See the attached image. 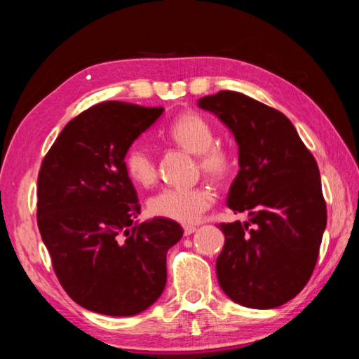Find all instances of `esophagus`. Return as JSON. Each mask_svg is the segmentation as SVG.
Segmentation results:
<instances>
[{"label": "esophagus", "mask_w": 359, "mask_h": 359, "mask_svg": "<svg viewBox=\"0 0 359 359\" xmlns=\"http://www.w3.org/2000/svg\"><path fill=\"white\" fill-rule=\"evenodd\" d=\"M194 231H196V226H193V224H187V226H184V234L185 236L193 234Z\"/></svg>", "instance_id": "34e87169"}]
</instances>
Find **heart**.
<instances>
[{"label": "heart", "mask_w": 359, "mask_h": 359, "mask_svg": "<svg viewBox=\"0 0 359 359\" xmlns=\"http://www.w3.org/2000/svg\"><path fill=\"white\" fill-rule=\"evenodd\" d=\"M166 137L190 154L198 155V165L204 174L224 179L234 166L231 150L215 144V130L209 120L196 112L175 117L166 128ZM126 174L139 185H151L156 179L155 156L145 145L135 142L125 151ZM214 203V194L205 187H165L149 199L151 215L179 223H193Z\"/></svg>", "instance_id": "heart-1"}]
</instances>
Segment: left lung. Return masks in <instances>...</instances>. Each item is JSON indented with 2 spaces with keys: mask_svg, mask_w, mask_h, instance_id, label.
Wrapping results in <instances>:
<instances>
[{
  "mask_svg": "<svg viewBox=\"0 0 359 359\" xmlns=\"http://www.w3.org/2000/svg\"><path fill=\"white\" fill-rule=\"evenodd\" d=\"M198 106L233 131L241 169L228 208L248 214L245 223L220 224L218 283L244 307L282 306L311 278L326 228L317 161L282 112L250 96L222 90Z\"/></svg>",
  "mask_w": 359,
  "mask_h": 359,
  "instance_id": "1",
  "label": "left lung"
}]
</instances>
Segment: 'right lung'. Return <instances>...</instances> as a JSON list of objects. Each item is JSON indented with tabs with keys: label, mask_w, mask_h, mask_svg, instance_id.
Instances as JSON below:
<instances>
[{
	"label": "right lung",
	"mask_w": 359,
	"mask_h": 359,
	"mask_svg": "<svg viewBox=\"0 0 359 359\" xmlns=\"http://www.w3.org/2000/svg\"><path fill=\"white\" fill-rule=\"evenodd\" d=\"M163 107L104 101L72 118L42 160L38 228L72 301L111 317L150 307L166 285V253L184 229L141 212L123 156Z\"/></svg>",
	"instance_id": "add662e5"
}]
</instances>
